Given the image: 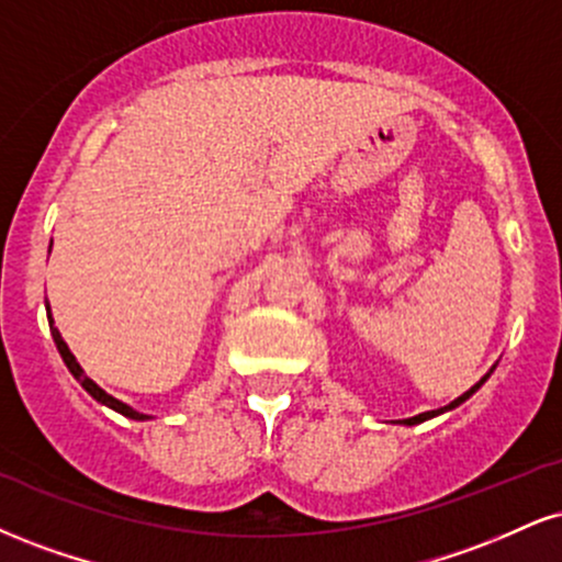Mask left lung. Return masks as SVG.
Here are the masks:
<instances>
[{"instance_id":"obj_1","label":"left lung","mask_w":562,"mask_h":562,"mask_svg":"<svg viewBox=\"0 0 562 562\" xmlns=\"http://www.w3.org/2000/svg\"><path fill=\"white\" fill-rule=\"evenodd\" d=\"M492 371H495V367H492L490 371H486V374L482 376V380H479V382L474 384V387H471V390H465L461 397H456V401H452L450 405H445V408H437V411H427V414H418V416L403 418V422H397V424H403V427H414V424H424V422H429V418H435V416H439V414H448V411H452V408H458V405H461V403H465V401H469V397H471V395H474V392H476L479 387H482V384H484L486 380H490V374H492Z\"/></svg>"}]
</instances>
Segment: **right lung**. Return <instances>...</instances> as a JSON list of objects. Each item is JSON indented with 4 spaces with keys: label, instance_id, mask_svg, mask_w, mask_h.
I'll list each match as a JSON object with an SVG mask.
<instances>
[{
    "label": "right lung",
    "instance_id": "add662e5",
    "mask_svg": "<svg viewBox=\"0 0 562 562\" xmlns=\"http://www.w3.org/2000/svg\"><path fill=\"white\" fill-rule=\"evenodd\" d=\"M46 316H49V329H52V337H54V346H57V350H59V356H63V361H65V367L70 369V374L76 376V380L83 384V390L88 392V395L93 397V401H99L101 405H106V408H112V411H117V414H123L125 418H133V422H148V414H140V411H135V408H131V405L127 403H123V401H117V397H112L110 392L106 390H101L97 382L91 380V376H86V371H83V367H80L78 363V358L70 353V348H67V342L63 340V335H59V329L54 327V319H52V308H49V301H46Z\"/></svg>",
    "mask_w": 562,
    "mask_h": 562
}]
</instances>
